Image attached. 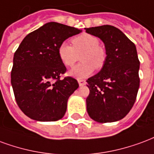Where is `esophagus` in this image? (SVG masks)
<instances>
[{"label": "esophagus", "mask_w": 154, "mask_h": 154, "mask_svg": "<svg viewBox=\"0 0 154 154\" xmlns=\"http://www.w3.org/2000/svg\"><path fill=\"white\" fill-rule=\"evenodd\" d=\"M78 83L79 86H83V85H85L86 84V81L84 80V79H79L78 80Z\"/></svg>", "instance_id": "34e87169"}]
</instances>
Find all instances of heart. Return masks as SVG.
Here are the masks:
<instances>
[{"mask_svg":"<svg viewBox=\"0 0 154 154\" xmlns=\"http://www.w3.org/2000/svg\"><path fill=\"white\" fill-rule=\"evenodd\" d=\"M97 37L83 33L72 38V46L62 42L58 48V56L66 67H72L81 55L82 63L75 66L69 71V75L76 79H84L94 72V68L101 69L106 62L105 49L101 47Z\"/></svg>","mask_w":154,"mask_h":154,"instance_id":"b5f03b06","label":"heart"}]
</instances>
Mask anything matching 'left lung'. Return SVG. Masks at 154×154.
I'll return each mask as SVG.
<instances>
[{
    "instance_id": "1",
    "label": "left lung",
    "mask_w": 154,
    "mask_h": 154,
    "mask_svg": "<svg viewBox=\"0 0 154 154\" xmlns=\"http://www.w3.org/2000/svg\"><path fill=\"white\" fill-rule=\"evenodd\" d=\"M97 37L106 49V62L99 72L88 79L87 112L99 123L117 122L131 111L140 87V60L136 47L112 25L85 29Z\"/></svg>"
}]
</instances>
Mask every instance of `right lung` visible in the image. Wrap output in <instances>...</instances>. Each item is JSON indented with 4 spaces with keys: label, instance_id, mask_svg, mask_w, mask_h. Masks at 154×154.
I'll return each instance as SVG.
<instances>
[{
    "label": "right lung",
    "instance_id": "obj_1",
    "mask_svg": "<svg viewBox=\"0 0 154 154\" xmlns=\"http://www.w3.org/2000/svg\"><path fill=\"white\" fill-rule=\"evenodd\" d=\"M81 29L49 22L30 32L14 52L11 85L20 110L38 122H56L64 116L69 96L78 88L75 79L60 75L66 66L58 48Z\"/></svg>",
    "mask_w": 154,
    "mask_h": 154
}]
</instances>
